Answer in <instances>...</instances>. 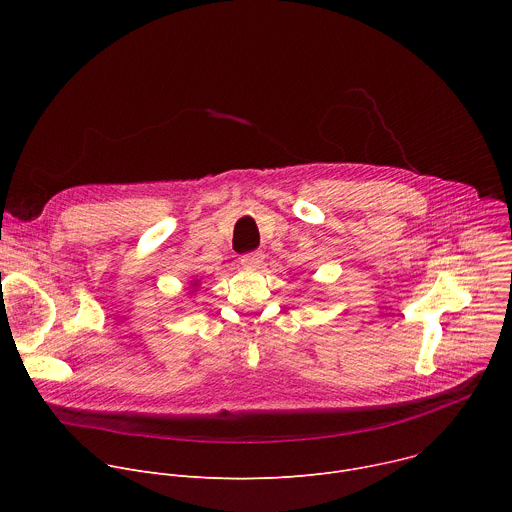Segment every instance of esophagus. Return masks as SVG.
I'll use <instances>...</instances> for the list:
<instances>
[{"label": "esophagus", "mask_w": 512, "mask_h": 512, "mask_svg": "<svg viewBox=\"0 0 512 512\" xmlns=\"http://www.w3.org/2000/svg\"><path fill=\"white\" fill-rule=\"evenodd\" d=\"M263 259H265V255L261 251H253V253H247L241 257V265L245 269H259L263 265Z\"/></svg>", "instance_id": "34e87169"}]
</instances>
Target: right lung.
Here are the masks:
<instances>
[{
	"instance_id": "add662e5",
	"label": "right lung",
	"mask_w": 512,
	"mask_h": 512,
	"mask_svg": "<svg viewBox=\"0 0 512 512\" xmlns=\"http://www.w3.org/2000/svg\"><path fill=\"white\" fill-rule=\"evenodd\" d=\"M192 285H194V287H196V285H198V281H194V283H192Z\"/></svg>"
}]
</instances>
